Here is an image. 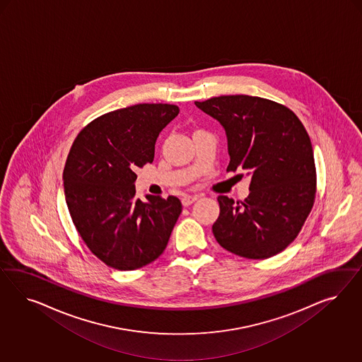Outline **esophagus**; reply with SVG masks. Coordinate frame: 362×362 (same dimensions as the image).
<instances>
[{
  "instance_id": "obj_1",
  "label": "esophagus",
  "mask_w": 362,
  "mask_h": 362,
  "mask_svg": "<svg viewBox=\"0 0 362 362\" xmlns=\"http://www.w3.org/2000/svg\"><path fill=\"white\" fill-rule=\"evenodd\" d=\"M197 195H186V197H183V199H182V203H183V206L185 207H188V206H191L195 200H197Z\"/></svg>"
}]
</instances>
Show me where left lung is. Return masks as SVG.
<instances>
[{"label":"left lung","mask_w":362,"mask_h":362,"mask_svg":"<svg viewBox=\"0 0 362 362\" xmlns=\"http://www.w3.org/2000/svg\"><path fill=\"white\" fill-rule=\"evenodd\" d=\"M195 105L226 132L227 171L251 176L243 203L218 197L215 239L247 259L281 252L296 239L316 194L313 148L303 123L283 105L251 95H221Z\"/></svg>","instance_id":"left-lung-1"}]
</instances>
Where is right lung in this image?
Listing matches in <instances>:
<instances>
[{"mask_svg":"<svg viewBox=\"0 0 362 362\" xmlns=\"http://www.w3.org/2000/svg\"><path fill=\"white\" fill-rule=\"evenodd\" d=\"M177 114L167 103L115 110L88 124L71 146L64 170L67 209L88 250L115 269L158 259L182 212L177 197H135L134 173L153 162L159 134Z\"/></svg>","mask_w":362,"mask_h":362,"instance_id":"add662e5","label":"right lung"}]
</instances>
